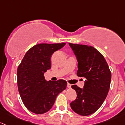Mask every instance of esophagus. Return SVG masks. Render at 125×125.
<instances>
[{
    "label": "esophagus",
    "mask_w": 125,
    "mask_h": 125,
    "mask_svg": "<svg viewBox=\"0 0 125 125\" xmlns=\"http://www.w3.org/2000/svg\"><path fill=\"white\" fill-rule=\"evenodd\" d=\"M71 86H72V85L70 84V83H67V87H68V88H71Z\"/></svg>",
    "instance_id": "esophagus-1"
}]
</instances>
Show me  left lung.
<instances>
[{
  "label": "left lung",
  "instance_id": "8db88e82",
  "mask_svg": "<svg viewBox=\"0 0 125 125\" xmlns=\"http://www.w3.org/2000/svg\"><path fill=\"white\" fill-rule=\"evenodd\" d=\"M78 61L77 75L85 78L83 88L72 85L77 97L70 103L74 112L86 116L98 110L110 90L111 73L104 56L95 48L87 45L69 43Z\"/></svg>",
  "mask_w": 125,
  "mask_h": 125
}]
</instances>
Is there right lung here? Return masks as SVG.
Returning a JSON list of instances; mask_svg holds the SVG:
<instances>
[{
  "mask_svg": "<svg viewBox=\"0 0 125 125\" xmlns=\"http://www.w3.org/2000/svg\"><path fill=\"white\" fill-rule=\"evenodd\" d=\"M65 43H42L28 50L17 72V85L23 103L37 114L49 111L59 93L66 88L65 80L47 81L44 74L51 68V58Z\"/></svg>",
  "mask_w": 125,
  "mask_h": 125,
  "instance_id": "add662e5",
  "label": "right lung"
}]
</instances>
